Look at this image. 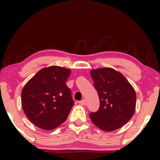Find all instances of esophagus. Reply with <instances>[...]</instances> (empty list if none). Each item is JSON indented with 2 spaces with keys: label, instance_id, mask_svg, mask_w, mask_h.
I'll use <instances>...</instances> for the list:
<instances>
[{
  "label": "esophagus",
  "instance_id": "esophagus-1",
  "mask_svg": "<svg viewBox=\"0 0 160 160\" xmlns=\"http://www.w3.org/2000/svg\"><path fill=\"white\" fill-rule=\"evenodd\" d=\"M79 104H80V105H86V100L85 99H82V100L79 102Z\"/></svg>",
  "mask_w": 160,
  "mask_h": 160
}]
</instances>
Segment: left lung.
<instances>
[{"label":"left lung","instance_id":"1","mask_svg":"<svg viewBox=\"0 0 160 160\" xmlns=\"http://www.w3.org/2000/svg\"><path fill=\"white\" fill-rule=\"evenodd\" d=\"M90 74L100 100L98 111L89 113L91 120L103 131L118 129L135 113L136 94L133 87L123 75L111 68L92 70Z\"/></svg>","mask_w":160,"mask_h":160}]
</instances>
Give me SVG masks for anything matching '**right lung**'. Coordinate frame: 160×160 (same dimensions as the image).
I'll use <instances>...</instances> for the list:
<instances>
[{
    "label": "right lung",
    "mask_w": 160,
    "mask_h": 160,
    "mask_svg": "<svg viewBox=\"0 0 160 160\" xmlns=\"http://www.w3.org/2000/svg\"><path fill=\"white\" fill-rule=\"evenodd\" d=\"M69 69L49 66L40 70L22 91V106L28 120L44 130L63 123L74 105L66 81Z\"/></svg>",
    "instance_id": "obj_1"
}]
</instances>
